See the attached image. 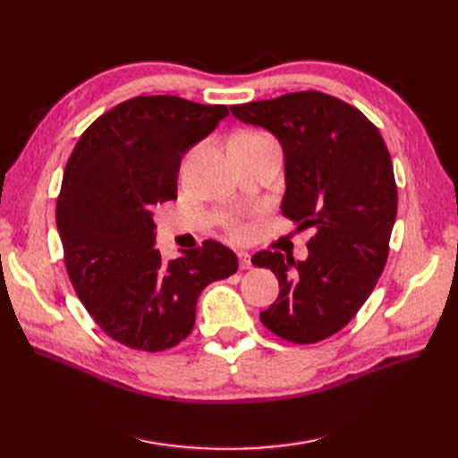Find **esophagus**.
<instances>
[{
    "label": "esophagus",
    "mask_w": 458,
    "mask_h": 458,
    "mask_svg": "<svg viewBox=\"0 0 458 458\" xmlns=\"http://www.w3.org/2000/svg\"><path fill=\"white\" fill-rule=\"evenodd\" d=\"M237 258H239V266L241 269H250L252 267V259H250V254L248 252H237Z\"/></svg>",
    "instance_id": "obj_1"
}]
</instances>
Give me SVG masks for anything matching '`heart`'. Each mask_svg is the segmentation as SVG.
<instances>
[{"mask_svg":"<svg viewBox=\"0 0 458 458\" xmlns=\"http://www.w3.org/2000/svg\"><path fill=\"white\" fill-rule=\"evenodd\" d=\"M227 233L231 234L233 239H244L246 234H248V231H250V225L246 224L244 219H241V217H237V219H231V221H227Z\"/></svg>","mask_w":458,"mask_h":458,"instance_id":"obj_1","label":"heart"}]
</instances>
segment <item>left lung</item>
Wrapping results in <instances>:
<instances>
[{"instance_id":"left-lung-1","label":"left lung","mask_w":458,"mask_h":458,"mask_svg":"<svg viewBox=\"0 0 458 458\" xmlns=\"http://www.w3.org/2000/svg\"><path fill=\"white\" fill-rule=\"evenodd\" d=\"M231 113L281 141L283 216L298 231L313 229L306 261L254 254L281 288L259 318L283 340L321 342L352 321L386 267L397 214L390 152L361 110L315 89L233 105Z\"/></svg>"}]
</instances>
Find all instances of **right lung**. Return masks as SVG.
I'll list each match as a JSON object with an SVG mask.
<instances>
[{
	"instance_id": "1",
	"label": "right lung",
	"mask_w": 458,
	"mask_h": 458,
	"mask_svg": "<svg viewBox=\"0 0 458 458\" xmlns=\"http://www.w3.org/2000/svg\"><path fill=\"white\" fill-rule=\"evenodd\" d=\"M229 114L175 95H137L81 133L57 199L64 266L80 301L106 336L140 352H164L195 327L202 290L237 273L217 241L162 261L155 208L177 199L185 152Z\"/></svg>"
}]
</instances>
